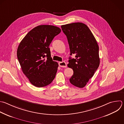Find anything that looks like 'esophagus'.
Listing matches in <instances>:
<instances>
[{
  "instance_id": "34e87169",
  "label": "esophagus",
  "mask_w": 124,
  "mask_h": 124,
  "mask_svg": "<svg viewBox=\"0 0 124 124\" xmlns=\"http://www.w3.org/2000/svg\"><path fill=\"white\" fill-rule=\"evenodd\" d=\"M59 66L62 68H66L67 64H66V63L64 61L60 62H59Z\"/></svg>"
}]
</instances>
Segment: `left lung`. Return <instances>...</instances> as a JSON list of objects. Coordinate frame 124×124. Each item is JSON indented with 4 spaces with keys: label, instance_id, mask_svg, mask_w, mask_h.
<instances>
[{
    "label": "left lung",
    "instance_id": "8db88e82",
    "mask_svg": "<svg viewBox=\"0 0 124 124\" xmlns=\"http://www.w3.org/2000/svg\"><path fill=\"white\" fill-rule=\"evenodd\" d=\"M66 35L70 55L68 66L72 69L73 74L70 79L73 85L82 88L93 76L100 64L99 47L93 33L85 24L72 23L61 26Z\"/></svg>",
    "mask_w": 124,
    "mask_h": 124
}]
</instances>
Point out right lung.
Wrapping results in <instances>:
<instances>
[{"mask_svg": "<svg viewBox=\"0 0 124 124\" xmlns=\"http://www.w3.org/2000/svg\"><path fill=\"white\" fill-rule=\"evenodd\" d=\"M61 29L53 25H39L30 31L22 40L17 57L22 70L31 83L36 87L51 84L58 64L53 60L49 46Z\"/></svg>", "mask_w": 124, "mask_h": 124, "instance_id": "add662e5", "label": "right lung"}]
</instances>
